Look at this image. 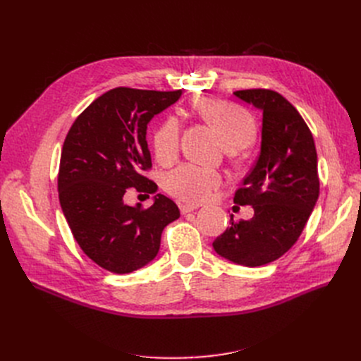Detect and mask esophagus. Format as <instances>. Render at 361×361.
Returning a JSON list of instances; mask_svg holds the SVG:
<instances>
[{
  "label": "esophagus",
  "mask_w": 361,
  "mask_h": 361,
  "mask_svg": "<svg viewBox=\"0 0 361 361\" xmlns=\"http://www.w3.org/2000/svg\"><path fill=\"white\" fill-rule=\"evenodd\" d=\"M197 207H199L197 204H190V203H187V204H181L180 211H181V214H183V215H185V214H188V212H193V211H196Z\"/></svg>",
  "instance_id": "1"
}]
</instances>
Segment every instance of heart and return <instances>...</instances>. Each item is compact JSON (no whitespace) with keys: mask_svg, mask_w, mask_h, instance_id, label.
<instances>
[{"mask_svg":"<svg viewBox=\"0 0 361 361\" xmlns=\"http://www.w3.org/2000/svg\"><path fill=\"white\" fill-rule=\"evenodd\" d=\"M199 116L216 130L226 149L240 150L253 143L256 124L250 114L241 106L212 98H200L195 102ZM181 137V126L176 117L165 118L154 133V149L161 162L174 161ZM224 178L214 171L193 164H184L166 174L165 188L181 200L202 203L209 200Z\"/></svg>","mask_w":361,"mask_h":361,"instance_id":"1","label":"heart"}]
</instances>
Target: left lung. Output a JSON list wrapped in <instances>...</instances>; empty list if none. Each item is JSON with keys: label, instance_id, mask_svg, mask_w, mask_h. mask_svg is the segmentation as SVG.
I'll return each mask as SVG.
<instances>
[{"label": "left lung", "instance_id": "obj_1", "mask_svg": "<svg viewBox=\"0 0 361 361\" xmlns=\"http://www.w3.org/2000/svg\"><path fill=\"white\" fill-rule=\"evenodd\" d=\"M234 97L263 114L259 158L234 196L255 215L240 222L231 216L212 245L221 257L256 268L287 253L305 228L319 197L317 154L307 124L282 94L247 89Z\"/></svg>", "mask_w": 361, "mask_h": 361}]
</instances>
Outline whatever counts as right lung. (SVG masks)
<instances>
[{
  "label": "right lung",
  "instance_id": "obj_1",
  "mask_svg": "<svg viewBox=\"0 0 361 361\" xmlns=\"http://www.w3.org/2000/svg\"><path fill=\"white\" fill-rule=\"evenodd\" d=\"M180 97L181 90H108L75 118L64 140L59 173L63 214L80 249L109 272L146 267L159 252L165 226L180 218L178 206L161 193L147 209L124 203L128 187L158 190L142 176L152 166L146 130Z\"/></svg>",
  "mask_w": 361,
  "mask_h": 361
}]
</instances>
